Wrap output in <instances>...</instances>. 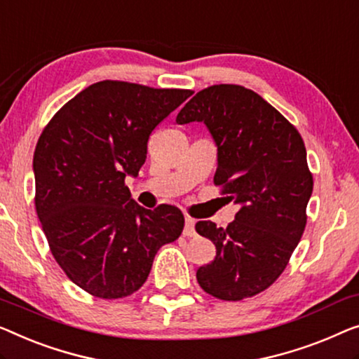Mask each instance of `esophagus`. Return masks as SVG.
<instances>
[{"label":"esophagus","instance_id":"34e87169","mask_svg":"<svg viewBox=\"0 0 359 359\" xmlns=\"http://www.w3.org/2000/svg\"><path fill=\"white\" fill-rule=\"evenodd\" d=\"M184 236H194L196 235V220L191 218L189 215L184 217V230H183Z\"/></svg>","mask_w":359,"mask_h":359}]
</instances>
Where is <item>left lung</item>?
Listing matches in <instances>:
<instances>
[{
    "mask_svg": "<svg viewBox=\"0 0 359 359\" xmlns=\"http://www.w3.org/2000/svg\"><path fill=\"white\" fill-rule=\"evenodd\" d=\"M204 123L217 147L215 184L240 210L226 228L197 222L217 256L199 267L201 288L240 301L280 277L303 236L313 176L299 133L256 92L220 84L197 92L176 123Z\"/></svg>",
    "mask_w": 359,
    "mask_h": 359,
    "instance_id": "left-lung-1",
    "label": "left lung"
}]
</instances>
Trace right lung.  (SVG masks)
<instances>
[{"mask_svg":"<svg viewBox=\"0 0 359 359\" xmlns=\"http://www.w3.org/2000/svg\"><path fill=\"white\" fill-rule=\"evenodd\" d=\"M191 93L102 81L71 98L41 133L35 209L56 262L87 293L116 299L137 292L158 249L183 231L178 207L144 209L124 180L139 175L150 133Z\"/></svg>","mask_w":359,"mask_h":359,"instance_id":"1","label":"right lung"}]
</instances>
